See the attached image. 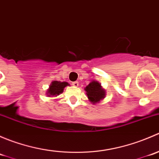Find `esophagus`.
Listing matches in <instances>:
<instances>
[{
	"label": "esophagus",
	"mask_w": 159,
	"mask_h": 159,
	"mask_svg": "<svg viewBox=\"0 0 159 159\" xmlns=\"http://www.w3.org/2000/svg\"><path fill=\"white\" fill-rule=\"evenodd\" d=\"M73 84V85L75 86V87H78V81H75V82H73V84Z\"/></svg>",
	"instance_id": "1"
}]
</instances>
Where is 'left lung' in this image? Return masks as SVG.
Wrapping results in <instances>:
<instances>
[{"mask_svg": "<svg viewBox=\"0 0 159 159\" xmlns=\"http://www.w3.org/2000/svg\"><path fill=\"white\" fill-rule=\"evenodd\" d=\"M88 98L93 105L99 103L106 96V91L102 88L98 81L93 80L89 83V85L84 88Z\"/></svg>", "mask_w": 159, "mask_h": 159, "instance_id": "left-lung-1", "label": "left lung"}]
</instances>
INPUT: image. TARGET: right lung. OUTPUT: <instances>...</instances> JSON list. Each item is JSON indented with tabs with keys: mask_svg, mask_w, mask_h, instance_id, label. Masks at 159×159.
<instances>
[{
	"mask_svg": "<svg viewBox=\"0 0 159 159\" xmlns=\"http://www.w3.org/2000/svg\"><path fill=\"white\" fill-rule=\"evenodd\" d=\"M69 85L70 84L66 81L61 82L59 81H53L50 84L49 89H48L46 94L48 95V97H54V96L57 97V95L63 92L65 87Z\"/></svg>",
	"mask_w": 159,
	"mask_h": 159,
	"instance_id": "obj_1",
	"label": "right lung"
}]
</instances>
